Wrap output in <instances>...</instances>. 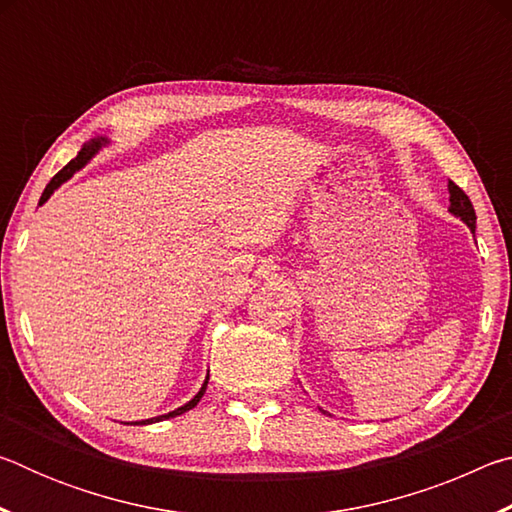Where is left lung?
Masks as SVG:
<instances>
[{"label": "left lung", "mask_w": 512, "mask_h": 512, "mask_svg": "<svg viewBox=\"0 0 512 512\" xmlns=\"http://www.w3.org/2000/svg\"><path fill=\"white\" fill-rule=\"evenodd\" d=\"M447 189H449V212L458 216V219H461L467 225V228L474 232L476 230V214H474L472 201L467 198V194L463 192L461 187L452 183V180H449Z\"/></svg>", "instance_id": "1"}]
</instances>
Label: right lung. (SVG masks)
Here are the masks:
<instances>
[{
  "instance_id": "add662e5",
  "label": "right lung",
  "mask_w": 512,
  "mask_h": 512,
  "mask_svg": "<svg viewBox=\"0 0 512 512\" xmlns=\"http://www.w3.org/2000/svg\"><path fill=\"white\" fill-rule=\"evenodd\" d=\"M108 144V137H97V140H90L88 144H83V149L79 151V155H76V158L69 162V164H65L63 169H60L54 178L49 180V185L45 187V192H42V198H40V203H45L47 198L56 192V189L63 185V183H67L69 178L74 176L76 171L79 169H83L85 164H88L94 155H97L99 151H101V146H106ZM207 379H210V375L205 377V381H203V386H201V391H198L192 400H189L187 404H183V406H178L176 411H169V413H164V415H158V418H149V420H140V422H126V424H153V422H160V420H169V418H176V415H183L185 411H189V409H194V406L201 402V397H203V393H205V388H207Z\"/></svg>"
}]
</instances>
